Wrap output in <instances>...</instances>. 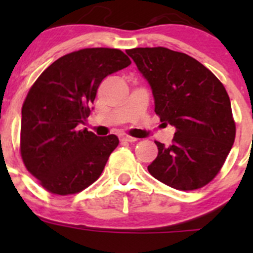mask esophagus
Returning <instances> with one entry per match:
<instances>
[{
    "label": "esophagus",
    "mask_w": 253,
    "mask_h": 253,
    "mask_svg": "<svg viewBox=\"0 0 253 253\" xmlns=\"http://www.w3.org/2000/svg\"><path fill=\"white\" fill-rule=\"evenodd\" d=\"M120 139H121V141H125V142H136L137 141V138H134V137H131V136H128V134H126V133H122V134H120Z\"/></svg>",
    "instance_id": "obj_1"
}]
</instances>
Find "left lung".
Here are the masks:
<instances>
[{"label": "left lung", "instance_id": "left-lung-1", "mask_svg": "<svg viewBox=\"0 0 253 253\" xmlns=\"http://www.w3.org/2000/svg\"><path fill=\"white\" fill-rule=\"evenodd\" d=\"M126 53L152 88L155 114L176 128L171 145L155 142L158 157L148 171L176 190L203 187L221 169L235 141L225 88L186 53L167 47H137Z\"/></svg>", "mask_w": 253, "mask_h": 253}]
</instances>
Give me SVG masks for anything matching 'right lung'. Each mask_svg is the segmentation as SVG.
Instances as JSON below:
<instances>
[{"label":"right lung","instance_id":"1","mask_svg":"<svg viewBox=\"0 0 253 253\" xmlns=\"http://www.w3.org/2000/svg\"><path fill=\"white\" fill-rule=\"evenodd\" d=\"M129 65L117 48H83L51 63L33 84L22 108L20 154L48 192L73 195L101 175L119 138L78 125L90 114L103 79Z\"/></svg>","mask_w":253,"mask_h":253}]
</instances>
